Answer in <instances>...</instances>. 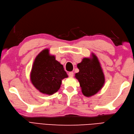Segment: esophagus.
Listing matches in <instances>:
<instances>
[{
	"instance_id": "1",
	"label": "esophagus",
	"mask_w": 134,
	"mask_h": 134,
	"mask_svg": "<svg viewBox=\"0 0 134 134\" xmlns=\"http://www.w3.org/2000/svg\"><path fill=\"white\" fill-rule=\"evenodd\" d=\"M68 75H69V77H73V75H74V73L73 71H70L68 73Z\"/></svg>"
}]
</instances>
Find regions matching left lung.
<instances>
[{"mask_svg": "<svg viewBox=\"0 0 134 134\" xmlns=\"http://www.w3.org/2000/svg\"><path fill=\"white\" fill-rule=\"evenodd\" d=\"M79 71L76 73L82 90L86 97L92 96L102 88L105 83V77L97 57L93 53L90 58H83L81 63L77 64Z\"/></svg>", "mask_w": 134, "mask_h": 134, "instance_id": "1", "label": "left lung"}]
</instances>
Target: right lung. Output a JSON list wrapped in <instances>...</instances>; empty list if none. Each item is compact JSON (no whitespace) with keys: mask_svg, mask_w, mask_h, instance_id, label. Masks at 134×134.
I'll return each instance as SVG.
<instances>
[{"mask_svg":"<svg viewBox=\"0 0 134 134\" xmlns=\"http://www.w3.org/2000/svg\"><path fill=\"white\" fill-rule=\"evenodd\" d=\"M63 65L51 55L48 49L39 53L32 65L30 81L39 92L52 95L60 89L63 79L68 78Z\"/></svg>","mask_w":134,"mask_h":134,"instance_id":"1","label":"right lung"}]
</instances>
